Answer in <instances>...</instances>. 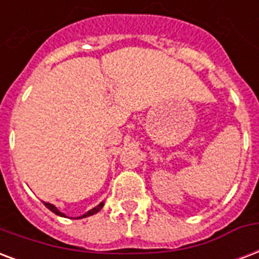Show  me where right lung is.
Listing matches in <instances>:
<instances>
[{
	"label": "right lung",
	"mask_w": 259,
	"mask_h": 259,
	"mask_svg": "<svg viewBox=\"0 0 259 259\" xmlns=\"http://www.w3.org/2000/svg\"><path fill=\"white\" fill-rule=\"evenodd\" d=\"M103 202H102V204H99L98 206H96V208H94V209H91L90 212H87L85 214H82V216H80V217H77V219H82V217H88V216H92V214H95V213H98L99 210H100V209L103 208ZM45 206H46V208H49L51 210V212L53 213H55V214H58V216H62V217H65V214L62 212H59L58 209L55 208L54 205H51V204H49V202H45Z\"/></svg>",
	"instance_id": "right-lung-1"
}]
</instances>
